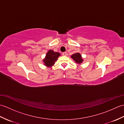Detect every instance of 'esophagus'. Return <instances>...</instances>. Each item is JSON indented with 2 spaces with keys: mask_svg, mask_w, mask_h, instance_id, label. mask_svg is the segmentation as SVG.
Returning a JSON list of instances; mask_svg holds the SVG:
<instances>
[{
  "mask_svg": "<svg viewBox=\"0 0 124 124\" xmlns=\"http://www.w3.org/2000/svg\"><path fill=\"white\" fill-rule=\"evenodd\" d=\"M62 55H63V56H66V55H67V53L66 52L62 53Z\"/></svg>",
  "mask_w": 124,
  "mask_h": 124,
  "instance_id": "1",
  "label": "esophagus"
}]
</instances>
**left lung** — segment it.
Segmentation results:
<instances>
[{
	"instance_id": "8db88e82",
	"label": "left lung",
	"mask_w": 124,
	"mask_h": 124,
	"mask_svg": "<svg viewBox=\"0 0 124 124\" xmlns=\"http://www.w3.org/2000/svg\"><path fill=\"white\" fill-rule=\"evenodd\" d=\"M71 57L72 59L75 61L76 63L80 64L83 61V59H82V57H81V55L80 53H77L72 54L71 56Z\"/></svg>"
}]
</instances>
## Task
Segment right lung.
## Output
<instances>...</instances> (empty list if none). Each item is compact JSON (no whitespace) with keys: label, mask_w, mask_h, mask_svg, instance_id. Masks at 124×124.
<instances>
[{"label":"right lung","mask_w":124,"mask_h":124,"mask_svg":"<svg viewBox=\"0 0 124 124\" xmlns=\"http://www.w3.org/2000/svg\"><path fill=\"white\" fill-rule=\"evenodd\" d=\"M60 55L61 54L59 53L54 52L53 50H49L47 53L45 57L43 60L44 65L47 67H52Z\"/></svg>","instance_id":"add662e5"}]
</instances>
